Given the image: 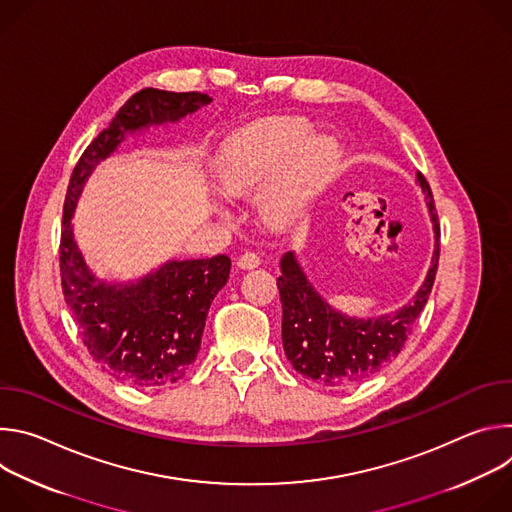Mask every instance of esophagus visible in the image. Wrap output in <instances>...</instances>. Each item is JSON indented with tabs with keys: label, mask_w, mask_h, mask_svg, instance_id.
I'll use <instances>...</instances> for the list:
<instances>
[{
	"label": "esophagus",
	"mask_w": 512,
	"mask_h": 512,
	"mask_svg": "<svg viewBox=\"0 0 512 512\" xmlns=\"http://www.w3.org/2000/svg\"><path fill=\"white\" fill-rule=\"evenodd\" d=\"M237 265H239L241 269H255V267L261 265V257H259L257 253H253V251H247V253H243V255L237 259Z\"/></svg>",
	"instance_id": "1"
}]
</instances>
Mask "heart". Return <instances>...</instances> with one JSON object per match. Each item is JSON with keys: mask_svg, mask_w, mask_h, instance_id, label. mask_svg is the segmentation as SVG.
<instances>
[{"mask_svg": "<svg viewBox=\"0 0 512 512\" xmlns=\"http://www.w3.org/2000/svg\"><path fill=\"white\" fill-rule=\"evenodd\" d=\"M310 133L312 125L302 117H271L241 131L218 156V188L235 198L251 196L296 153L261 198L263 214L271 225L296 223L340 160V145L334 137L318 135L308 140Z\"/></svg>", "mask_w": 512, "mask_h": 512, "instance_id": "obj_1", "label": "heart"}]
</instances>
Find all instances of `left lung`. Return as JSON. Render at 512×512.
I'll return each instance as SVG.
<instances>
[{"mask_svg":"<svg viewBox=\"0 0 512 512\" xmlns=\"http://www.w3.org/2000/svg\"><path fill=\"white\" fill-rule=\"evenodd\" d=\"M417 182L427 194L425 200L435 245L423 285L399 312L369 320L350 318L324 302L294 253H285L281 259L277 289L283 310V350L298 373L322 387H352L379 373L401 352L417 316L429 300L437 261H440V223H437L431 188L421 172H417Z\"/></svg>","mask_w":512,"mask_h":512,"instance_id":"obj_1","label":"left lung"}]
</instances>
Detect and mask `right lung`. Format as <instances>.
Returning a JSON list of instances; mask_svg holds the SVG:
<instances>
[{
	"instance_id": "add662e5",
	"label": "right lung",
	"mask_w": 512,
	"mask_h": 512,
	"mask_svg": "<svg viewBox=\"0 0 512 512\" xmlns=\"http://www.w3.org/2000/svg\"><path fill=\"white\" fill-rule=\"evenodd\" d=\"M210 101L194 91L141 89L89 143L68 182L60 233L62 294L93 360L137 389L174 385L190 371L208 308L229 279L231 259L168 261L137 281L107 283L87 267L70 218L95 166L117 150L127 133L174 123Z\"/></svg>"
}]
</instances>
